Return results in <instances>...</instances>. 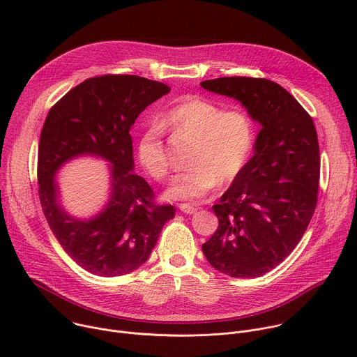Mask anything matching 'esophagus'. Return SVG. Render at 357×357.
Masks as SVG:
<instances>
[{
  "instance_id": "obj_1",
  "label": "esophagus",
  "mask_w": 357,
  "mask_h": 357,
  "mask_svg": "<svg viewBox=\"0 0 357 357\" xmlns=\"http://www.w3.org/2000/svg\"><path fill=\"white\" fill-rule=\"evenodd\" d=\"M179 209L186 213V215H193L196 212V208H193L192 205H189V203H181L179 205Z\"/></svg>"
}]
</instances>
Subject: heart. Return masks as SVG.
I'll use <instances>...</instances> for the list:
<instances>
[{"label":"heart","mask_w":357,"mask_h":357,"mask_svg":"<svg viewBox=\"0 0 357 357\" xmlns=\"http://www.w3.org/2000/svg\"><path fill=\"white\" fill-rule=\"evenodd\" d=\"M162 126L178 135L195 139L189 169L172 176L165 196L174 200L197 202L208 196L218 183L234 181L244 169L254 144L251 119L243 110H227L200 97L186 98L171 107L162 117ZM142 168L155 179L169 169L162 130L146 126L137 145Z\"/></svg>","instance_id":"b5f03b06"}]
</instances>
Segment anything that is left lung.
I'll return each mask as SVG.
<instances>
[{"mask_svg": "<svg viewBox=\"0 0 357 357\" xmlns=\"http://www.w3.org/2000/svg\"><path fill=\"white\" fill-rule=\"evenodd\" d=\"M200 86L240 101L261 126L254 155L212 208L219 227L202 250L226 275L261 277L289 256L314 216L321 169L317 130L295 97L271 80L233 76Z\"/></svg>", "mask_w": 357, "mask_h": 357, "instance_id": "8db88e82", "label": "left lung"}]
</instances>
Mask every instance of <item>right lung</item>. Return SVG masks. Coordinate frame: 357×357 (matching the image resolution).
<instances>
[{
	"mask_svg": "<svg viewBox=\"0 0 357 357\" xmlns=\"http://www.w3.org/2000/svg\"><path fill=\"white\" fill-rule=\"evenodd\" d=\"M169 90L131 75L91 77L68 91L43 123L38 151L42 211L68 256L94 275L120 277L141 267L175 216V208L157 205L151 186L134 172L130 135L137 117ZM86 155L111 164V193L103 210L80 220L60 205L56 174Z\"/></svg>",
	"mask_w": 357,
	"mask_h": 357,
	"instance_id": "right-lung-1",
	"label": "right lung"
}]
</instances>
